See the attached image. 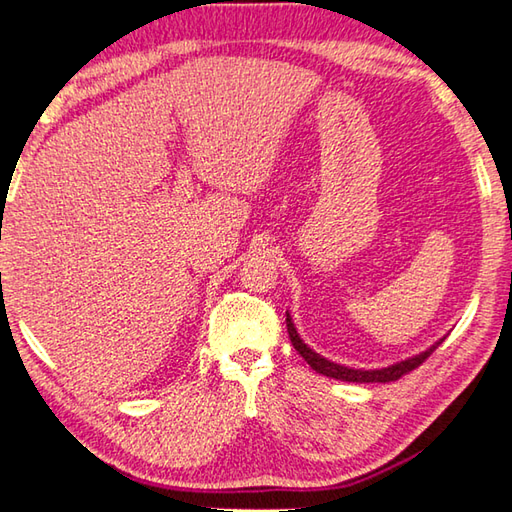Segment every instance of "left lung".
I'll return each mask as SVG.
<instances>
[{
  "mask_svg": "<svg viewBox=\"0 0 512 512\" xmlns=\"http://www.w3.org/2000/svg\"><path fill=\"white\" fill-rule=\"evenodd\" d=\"M286 328H288L290 344H293L297 353L306 359V364L310 368L317 370L319 375H326V377H333V379H342V382H357V384H375V382L386 384V382H395V379L410 373V370H415L419 364H424L426 359L433 355V350L446 339V337H442V339H439V342H435L433 346L426 348L424 353L408 357V359H404V362H397V364L386 366V368L364 370V368H348V366H342V364H335V362H330V359L315 353V350L310 348V346H306L304 339L299 337L297 328L293 324V319H290L288 313H286Z\"/></svg>",
  "mask_w": 512,
  "mask_h": 512,
  "instance_id": "obj_1",
  "label": "left lung"
}]
</instances>
